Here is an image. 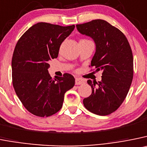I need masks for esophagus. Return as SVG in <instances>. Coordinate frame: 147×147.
I'll use <instances>...</instances> for the list:
<instances>
[{
    "label": "esophagus",
    "instance_id": "obj_1",
    "mask_svg": "<svg viewBox=\"0 0 147 147\" xmlns=\"http://www.w3.org/2000/svg\"><path fill=\"white\" fill-rule=\"evenodd\" d=\"M84 83V80L82 79H80V78H76V80H75V84L76 85H79V84H82Z\"/></svg>",
    "mask_w": 147,
    "mask_h": 147
}]
</instances>
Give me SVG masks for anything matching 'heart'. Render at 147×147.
<instances>
[{"label":"heart","instance_id":"1","mask_svg":"<svg viewBox=\"0 0 147 147\" xmlns=\"http://www.w3.org/2000/svg\"><path fill=\"white\" fill-rule=\"evenodd\" d=\"M87 39H82V41H87Z\"/></svg>","mask_w":147,"mask_h":147}]
</instances>
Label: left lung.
I'll return each mask as SVG.
<instances>
[{
  "label": "left lung",
  "instance_id": "1",
  "mask_svg": "<svg viewBox=\"0 0 147 147\" xmlns=\"http://www.w3.org/2000/svg\"><path fill=\"white\" fill-rule=\"evenodd\" d=\"M76 28L81 33L92 38L96 44V52L90 67L103 71L100 82L87 81L92 87V94L84 98L83 103L90 112L109 115L123 103L131 85V47L124 33L105 20H92L76 25Z\"/></svg>",
  "mask_w": 147,
  "mask_h": 147
}]
</instances>
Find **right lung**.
Wrapping results in <instances>:
<instances>
[{"instance_id":"1","label":"right lung","mask_w":147,"mask_h":147,"mask_svg":"<svg viewBox=\"0 0 147 147\" xmlns=\"http://www.w3.org/2000/svg\"><path fill=\"white\" fill-rule=\"evenodd\" d=\"M75 25L63 27L38 22L30 28L16 44L11 60L12 84L24 107L33 115L49 117L61 109L65 93L75 84L71 74L52 79L49 60Z\"/></svg>"}]
</instances>
